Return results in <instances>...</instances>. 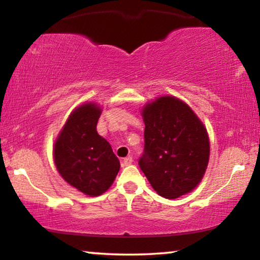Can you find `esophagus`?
<instances>
[{
  "label": "esophagus",
  "instance_id": "esophagus-1",
  "mask_svg": "<svg viewBox=\"0 0 260 260\" xmlns=\"http://www.w3.org/2000/svg\"><path fill=\"white\" fill-rule=\"evenodd\" d=\"M132 162H133V158H132L131 156H128V157H125L122 160V165L123 166H129V165H132Z\"/></svg>",
  "mask_w": 260,
  "mask_h": 260
}]
</instances>
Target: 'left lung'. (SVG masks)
I'll return each mask as SVG.
<instances>
[{
  "instance_id": "8db88e82",
  "label": "left lung",
  "mask_w": 260,
  "mask_h": 260,
  "mask_svg": "<svg viewBox=\"0 0 260 260\" xmlns=\"http://www.w3.org/2000/svg\"><path fill=\"white\" fill-rule=\"evenodd\" d=\"M145 148L139 166L158 195L177 199L197 187L210 143L202 121L182 100L160 96L142 108Z\"/></svg>"
}]
</instances>
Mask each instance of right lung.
<instances>
[{
	"instance_id": "add662e5",
	"label": "right lung",
	"mask_w": 260,
	"mask_h": 260,
	"mask_svg": "<svg viewBox=\"0 0 260 260\" xmlns=\"http://www.w3.org/2000/svg\"><path fill=\"white\" fill-rule=\"evenodd\" d=\"M102 110L93 103L77 107L70 114L53 147V158L60 176L88 196L105 192L120 169L112 147L96 132Z\"/></svg>"
}]
</instances>
